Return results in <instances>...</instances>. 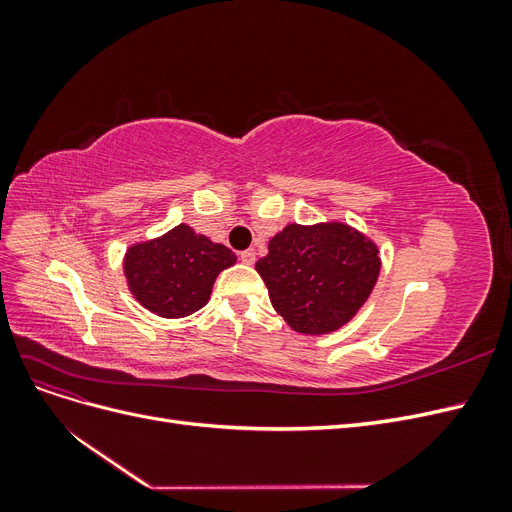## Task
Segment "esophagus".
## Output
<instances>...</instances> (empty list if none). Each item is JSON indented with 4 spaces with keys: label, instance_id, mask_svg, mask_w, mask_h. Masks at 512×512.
Instances as JSON below:
<instances>
[{
    "label": "esophagus",
    "instance_id": "obj_1",
    "mask_svg": "<svg viewBox=\"0 0 512 512\" xmlns=\"http://www.w3.org/2000/svg\"><path fill=\"white\" fill-rule=\"evenodd\" d=\"M239 258H241V262H245V265H254V262H256V252L254 250H245V252L239 254Z\"/></svg>",
    "mask_w": 512,
    "mask_h": 512
}]
</instances>
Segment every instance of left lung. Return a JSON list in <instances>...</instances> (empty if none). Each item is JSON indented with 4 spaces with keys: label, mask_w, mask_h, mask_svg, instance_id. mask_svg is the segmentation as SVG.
<instances>
[{
    "label": "left lung",
    "mask_w": 512,
    "mask_h": 512,
    "mask_svg": "<svg viewBox=\"0 0 512 512\" xmlns=\"http://www.w3.org/2000/svg\"><path fill=\"white\" fill-rule=\"evenodd\" d=\"M275 312L303 335L348 324L380 275L378 245L344 222L288 224L256 262Z\"/></svg>",
    "instance_id": "1"
}]
</instances>
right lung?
<instances>
[{"label":"right lung","mask_w":512,"mask_h":512,"mask_svg":"<svg viewBox=\"0 0 512 512\" xmlns=\"http://www.w3.org/2000/svg\"><path fill=\"white\" fill-rule=\"evenodd\" d=\"M235 262L226 245L179 224L162 237L130 245L123 275L134 299L149 312L185 318L207 305L215 277Z\"/></svg>","instance_id":"1"}]
</instances>
